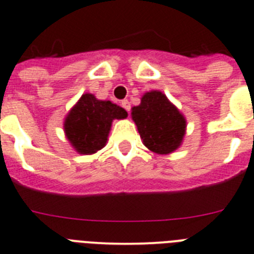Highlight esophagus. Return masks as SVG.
Returning a JSON list of instances; mask_svg holds the SVG:
<instances>
[{"label":"esophagus","mask_w":254,"mask_h":254,"mask_svg":"<svg viewBox=\"0 0 254 254\" xmlns=\"http://www.w3.org/2000/svg\"><path fill=\"white\" fill-rule=\"evenodd\" d=\"M122 106L124 107V109L127 111V113H129L130 107H131V106H130V102L127 101V100H123V101H122Z\"/></svg>","instance_id":"1"}]
</instances>
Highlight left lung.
Instances as JSON below:
<instances>
[{
	"instance_id": "1",
	"label": "left lung",
	"mask_w": 254,
	"mask_h": 254,
	"mask_svg": "<svg viewBox=\"0 0 254 254\" xmlns=\"http://www.w3.org/2000/svg\"><path fill=\"white\" fill-rule=\"evenodd\" d=\"M143 144L157 154H170L182 143L186 119L161 91L144 93L139 106L131 109Z\"/></svg>"
}]
</instances>
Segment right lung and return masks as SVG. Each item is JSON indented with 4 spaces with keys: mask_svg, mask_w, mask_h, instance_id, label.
Returning <instances> with one entry per match:
<instances>
[{
    "mask_svg": "<svg viewBox=\"0 0 254 254\" xmlns=\"http://www.w3.org/2000/svg\"><path fill=\"white\" fill-rule=\"evenodd\" d=\"M127 116L123 107L84 93L65 118V136L79 154H93L105 147L113 120Z\"/></svg>",
    "mask_w": 254,
    "mask_h": 254,
    "instance_id": "1",
    "label": "right lung"
}]
</instances>
